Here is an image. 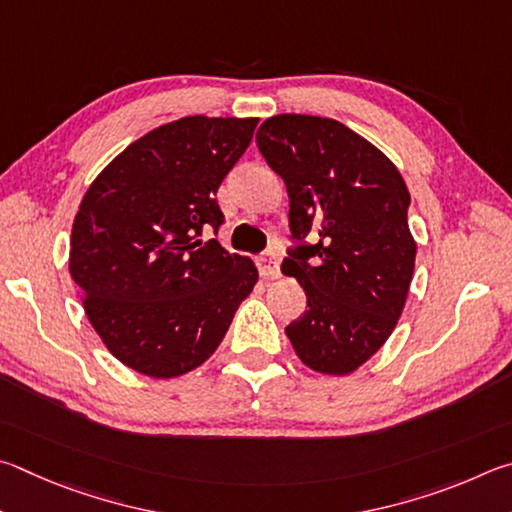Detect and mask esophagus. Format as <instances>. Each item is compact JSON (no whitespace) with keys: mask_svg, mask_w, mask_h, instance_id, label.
Instances as JSON below:
<instances>
[{"mask_svg":"<svg viewBox=\"0 0 512 512\" xmlns=\"http://www.w3.org/2000/svg\"><path fill=\"white\" fill-rule=\"evenodd\" d=\"M258 270H261L263 279H276L279 276V254L265 251V254L258 256Z\"/></svg>","mask_w":512,"mask_h":512,"instance_id":"34e87169","label":"esophagus"}]
</instances>
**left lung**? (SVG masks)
<instances>
[{
	"instance_id": "obj_1",
	"label": "left lung",
	"mask_w": 512,
	"mask_h": 512,
	"mask_svg": "<svg viewBox=\"0 0 512 512\" xmlns=\"http://www.w3.org/2000/svg\"><path fill=\"white\" fill-rule=\"evenodd\" d=\"M256 143L288 188L292 236L308 240L281 265L308 297L285 335L308 369L353 373L391 337L414 276L405 179L335 119L276 114Z\"/></svg>"
}]
</instances>
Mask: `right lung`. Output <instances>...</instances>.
Masks as SVG:
<instances>
[{
  "label": "right lung",
  "instance_id": "add662e5",
  "mask_svg": "<svg viewBox=\"0 0 512 512\" xmlns=\"http://www.w3.org/2000/svg\"><path fill=\"white\" fill-rule=\"evenodd\" d=\"M258 119L184 116L143 134L89 184L69 272L116 360L155 380L202 366L258 283L251 258L202 240L224 215L215 193Z\"/></svg>",
  "mask_w": 512,
  "mask_h": 512
}]
</instances>
